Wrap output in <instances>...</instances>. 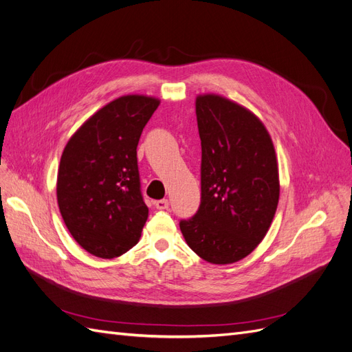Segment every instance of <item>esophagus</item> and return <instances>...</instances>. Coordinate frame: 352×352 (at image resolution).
<instances>
[{
	"instance_id": "34e87169",
	"label": "esophagus",
	"mask_w": 352,
	"mask_h": 352,
	"mask_svg": "<svg viewBox=\"0 0 352 352\" xmlns=\"http://www.w3.org/2000/svg\"><path fill=\"white\" fill-rule=\"evenodd\" d=\"M157 210H167L168 208V199H158L154 202Z\"/></svg>"
}]
</instances>
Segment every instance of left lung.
<instances>
[{
	"mask_svg": "<svg viewBox=\"0 0 352 352\" xmlns=\"http://www.w3.org/2000/svg\"><path fill=\"white\" fill-rule=\"evenodd\" d=\"M201 138V202L179 221L189 248L212 264H230L254 251L279 202L273 142L247 109L219 95L197 98Z\"/></svg>",
	"mask_w": 352,
	"mask_h": 352,
	"instance_id": "left-lung-1",
	"label": "left lung"
}]
</instances>
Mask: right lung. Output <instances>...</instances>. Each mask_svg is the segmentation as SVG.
<instances>
[{"label":"right lung","instance_id":"1","mask_svg":"<svg viewBox=\"0 0 352 352\" xmlns=\"http://www.w3.org/2000/svg\"><path fill=\"white\" fill-rule=\"evenodd\" d=\"M160 101L126 95L83 123L63 151L57 199L61 217L83 250L114 258L141 238L148 207L136 146Z\"/></svg>","mask_w":352,"mask_h":352}]
</instances>
